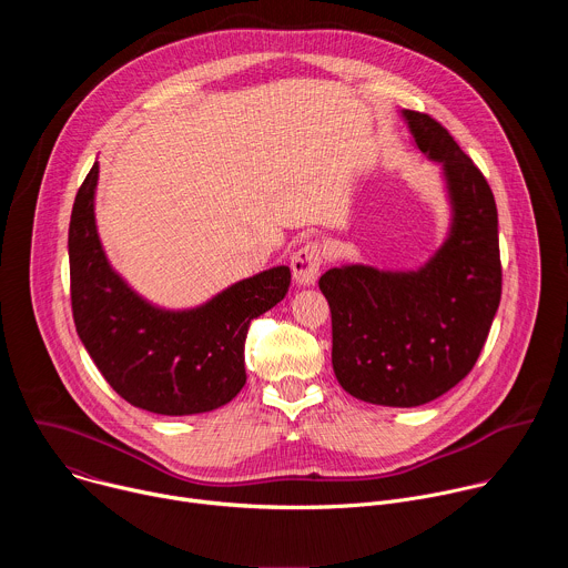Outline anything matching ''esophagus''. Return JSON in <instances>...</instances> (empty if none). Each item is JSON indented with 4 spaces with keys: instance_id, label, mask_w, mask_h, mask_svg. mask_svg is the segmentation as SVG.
<instances>
[{
    "instance_id": "esophagus-1",
    "label": "esophagus",
    "mask_w": 568,
    "mask_h": 568,
    "mask_svg": "<svg viewBox=\"0 0 568 568\" xmlns=\"http://www.w3.org/2000/svg\"><path fill=\"white\" fill-rule=\"evenodd\" d=\"M321 265H323V252H321L318 242H307V245H303L298 252H294L292 263H290L294 281L303 287L314 285Z\"/></svg>"
}]
</instances>
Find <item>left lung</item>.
I'll return each mask as SVG.
<instances>
[{
	"mask_svg": "<svg viewBox=\"0 0 568 568\" xmlns=\"http://www.w3.org/2000/svg\"><path fill=\"white\" fill-rule=\"evenodd\" d=\"M416 148L440 164L449 204L443 245L416 270L342 265L318 278L333 314V368L357 399L420 407L476 364L501 301L495 195L432 116L402 110Z\"/></svg>",
	"mask_w": 568,
	"mask_h": 568,
	"instance_id": "obj_1",
	"label": "left lung"
}]
</instances>
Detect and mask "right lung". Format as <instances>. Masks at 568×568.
Masks as SVG:
<instances>
[{
  "instance_id": "right-lung-1",
  "label": "right lung",
  "mask_w": 568,
  "mask_h": 568,
  "mask_svg": "<svg viewBox=\"0 0 568 568\" xmlns=\"http://www.w3.org/2000/svg\"><path fill=\"white\" fill-rule=\"evenodd\" d=\"M99 161L78 189L69 222V274L75 333L110 386L136 409L193 416L231 402L247 382L252 318L290 290V267L242 278L189 310L143 298L110 265L97 226Z\"/></svg>"
}]
</instances>
